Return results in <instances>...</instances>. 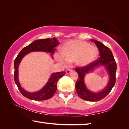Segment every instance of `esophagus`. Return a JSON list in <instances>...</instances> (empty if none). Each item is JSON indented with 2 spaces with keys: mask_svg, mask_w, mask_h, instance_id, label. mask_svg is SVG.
Masks as SVG:
<instances>
[{
  "mask_svg": "<svg viewBox=\"0 0 129 129\" xmlns=\"http://www.w3.org/2000/svg\"><path fill=\"white\" fill-rule=\"evenodd\" d=\"M72 72V69H68L67 71V74H69L71 73Z\"/></svg>",
  "mask_w": 129,
  "mask_h": 129,
  "instance_id": "1",
  "label": "esophagus"
}]
</instances>
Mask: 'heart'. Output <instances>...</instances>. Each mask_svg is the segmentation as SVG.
Wrapping results in <instances>:
<instances>
[{
  "label": "heart",
  "mask_w": 129,
  "mask_h": 129,
  "mask_svg": "<svg viewBox=\"0 0 129 129\" xmlns=\"http://www.w3.org/2000/svg\"><path fill=\"white\" fill-rule=\"evenodd\" d=\"M61 55H58V58L61 61L73 62L76 61V64L80 67H85L90 64L96 58L98 51L87 42L72 40L68 42L62 47Z\"/></svg>",
  "instance_id": "1"
}]
</instances>
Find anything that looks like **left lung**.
I'll return each instance as SVG.
<instances>
[{
	"instance_id": "1",
	"label": "left lung",
	"mask_w": 129,
	"mask_h": 129,
	"mask_svg": "<svg viewBox=\"0 0 129 129\" xmlns=\"http://www.w3.org/2000/svg\"><path fill=\"white\" fill-rule=\"evenodd\" d=\"M91 41L94 42L96 45L99 51L100 57L86 66L75 68L78 74V78L76 83V89L77 93L81 99L89 102H97L104 99L108 95L115 85L117 64L112 51L108 47L95 39H91ZM99 65H104L107 70L110 76L109 82L107 87L101 92L98 93L90 92L84 85V77L86 73L92 71L95 67Z\"/></svg>"
}]
</instances>
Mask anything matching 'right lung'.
Segmentation results:
<instances>
[{"mask_svg": "<svg viewBox=\"0 0 129 129\" xmlns=\"http://www.w3.org/2000/svg\"><path fill=\"white\" fill-rule=\"evenodd\" d=\"M59 44L56 39L47 38L39 39L32 42L29 45L25 47L18 53L14 62L15 73L14 80L17 85L18 90L21 94L28 99L34 100H44L52 98L57 90V83L61 77L65 74V72H60L51 75L49 81L45 86L38 92H29L25 91L20 85L18 79V67L22 58L27 53L34 51H43L53 54L55 52V47Z\"/></svg>", "mask_w": 129, "mask_h": 129, "instance_id": "1", "label": "right lung"}]
</instances>
